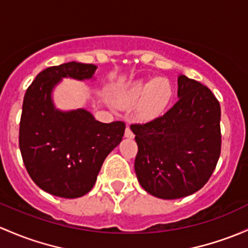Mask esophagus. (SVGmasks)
Wrapping results in <instances>:
<instances>
[{
	"mask_svg": "<svg viewBox=\"0 0 248 248\" xmlns=\"http://www.w3.org/2000/svg\"><path fill=\"white\" fill-rule=\"evenodd\" d=\"M124 137L128 138V139H132V138H134V133L132 132V129L129 128L128 126H127L126 131H124Z\"/></svg>",
	"mask_w": 248,
	"mask_h": 248,
	"instance_id": "1",
	"label": "esophagus"
}]
</instances>
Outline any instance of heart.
Listing matches in <instances>:
<instances>
[{
    "mask_svg": "<svg viewBox=\"0 0 248 248\" xmlns=\"http://www.w3.org/2000/svg\"><path fill=\"white\" fill-rule=\"evenodd\" d=\"M172 87L168 79L159 78L150 82H139L126 93L122 102L126 106L140 104V116L144 119H153L160 115L170 103Z\"/></svg>",
    "mask_w": 248,
    "mask_h": 248,
    "instance_id": "b5f03b06",
    "label": "heart"
}]
</instances>
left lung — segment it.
I'll list each match as a JSON object with an SVG mask.
<instances>
[{
    "label": "left lung",
    "instance_id": "1",
    "mask_svg": "<svg viewBox=\"0 0 248 248\" xmlns=\"http://www.w3.org/2000/svg\"><path fill=\"white\" fill-rule=\"evenodd\" d=\"M178 101L164 115L132 124L138 181L148 194L176 200L209 181L221 153V108L209 88L178 77Z\"/></svg>",
    "mask_w": 248,
    "mask_h": 248
}]
</instances>
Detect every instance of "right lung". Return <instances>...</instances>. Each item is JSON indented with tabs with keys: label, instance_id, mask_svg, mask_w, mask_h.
Masks as SVG:
<instances>
[{
	"label": "right lung",
	"instance_id": "add662e5",
	"mask_svg": "<svg viewBox=\"0 0 248 248\" xmlns=\"http://www.w3.org/2000/svg\"><path fill=\"white\" fill-rule=\"evenodd\" d=\"M96 65L70 62L41 71L23 97L19 146L33 182L44 191L77 199L93 189L107 155L121 142L126 124H102L84 109H54L52 88L62 77L88 79Z\"/></svg>",
	"mask_w": 248,
	"mask_h": 248
}]
</instances>
